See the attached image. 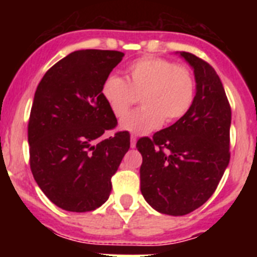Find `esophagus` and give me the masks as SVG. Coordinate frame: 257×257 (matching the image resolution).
Here are the masks:
<instances>
[{
  "instance_id": "obj_1",
  "label": "esophagus",
  "mask_w": 257,
  "mask_h": 257,
  "mask_svg": "<svg viewBox=\"0 0 257 257\" xmlns=\"http://www.w3.org/2000/svg\"><path fill=\"white\" fill-rule=\"evenodd\" d=\"M130 145H131V148H135L136 147V138L135 136H131L130 138Z\"/></svg>"
}]
</instances>
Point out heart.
<instances>
[{"mask_svg":"<svg viewBox=\"0 0 257 257\" xmlns=\"http://www.w3.org/2000/svg\"><path fill=\"white\" fill-rule=\"evenodd\" d=\"M101 95L115 117L142 97L143 108L122 118L121 130L145 135L163 122L171 123L187 114L196 95V85L187 68L167 59L145 56L127 68V79L115 74L105 78Z\"/></svg>","mask_w":257,"mask_h":257,"instance_id":"obj_1","label":"heart"}]
</instances>
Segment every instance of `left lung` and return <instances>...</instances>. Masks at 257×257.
<instances>
[{"label": "left lung", "instance_id": "8db88e82", "mask_svg": "<svg viewBox=\"0 0 257 257\" xmlns=\"http://www.w3.org/2000/svg\"><path fill=\"white\" fill-rule=\"evenodd\" d=\"M176 54L194 72V101L184 117L136 148L145 201L158 212L183 216L212 196L228 167L231 110L215 69L190 52Z\"/></svg>", "mask_w": 257, "mask_h": 257}]
</instances>
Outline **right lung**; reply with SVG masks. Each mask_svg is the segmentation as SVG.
I'll return each mask as SVG.
<instances>
[{"instance_id": "1", "label": "right lung", "mask_w": 257, "mask_h": 257, "mask_svg": "<svg viewBox=\"0 0 257 257\" xmlns=\"http://www.w3.org/2000/svg\"><path fill=\"white\" fill-rule=\"evenodd\" d=\"M123 52L78 50L52 65L38 83L28 123L36 183L58 207L96 210L109 198L113 175L130 149V134H114L117 118L101 86Z\"/></svg>"}]
</instances>
